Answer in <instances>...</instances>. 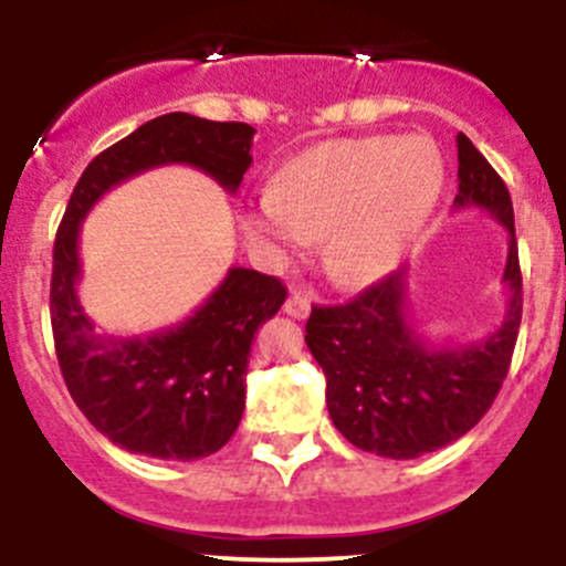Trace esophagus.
<instances>
[{"mask_svg":"<svg viewBox=\"0 0 566 566\" xmlns=\"http://www.w3.org/2000/svg\"><path fill=\"white\" fill-rule=\"evenodd\" d=\"M284 312H287L290 317H310L312 312V298H306L304 293H290L287 301H284Z\"/></svg>","mask_w":566,"mask_h":566,"instance_id":"34e87169","label":"esophagus"}]
</instances>
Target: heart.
I'll return each instance as SVG.
<instances>
[{
    "instance_id": "b5f03b06",
    "label": "heart",
    "mask_w": 566,
    "mask_h": 566,
    "mask_svg": "<svg viewBox=\"0 0 566 566\" xmlns=\"http://www.w3.org/2000/svg\"><path fill=\"white\" fill-rule=\"evenodd\" d=\"M443 191V158L427 139H331L290 158L271 191L243 208L247 235L276 254L323 238V268L342 287L384 276Z\"/></svg>"
}]
</instances>
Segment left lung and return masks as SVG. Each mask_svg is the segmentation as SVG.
<instances>
[{"instance_id":"left-lung-1","label":"left lung","mask_w":566,"mask_h":566,"mask_svg":"<svg viewBox=\"0 0 566 566\" xmlns=\"http://www.w3.org/2000/svg\"><path fill=\"white\" fill-rule=\"evenodd\" d=\"M454 208H482L510 232L504 323L476 345H432L416 331L405 271L389 273L342 306H312L306 345L325 373L336 430L361 452L413 460L458 441L479 424L510 373L523 315L515 213L504 180L458 134Z\"/></svg>"}]
</instances>
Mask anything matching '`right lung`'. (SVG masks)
<instances>
[{
  "mask_svg": "<svg viewBox=\"0 0 566 566\" xmlns=\"http://www.w3.org/2000/svg\"><path fill=\"white\" fill-rule=\"evenodd\" d=\"M251 139L247 123L161 114L95 156L73 188L54 241L51 331L73 402L114 447L182 462L219 452L241 424L251 339L282 310L287 290L276 276L230 268L180 325L130 339L104 336L76 295L84 216L108 188L164 164L202 169L235 193L251 167Z\"/></svg>",
  "mask_w": 566,
  "mask_h": 566,
  "instance_id": "1",
  "label": "right lung"
}]
</instances>
